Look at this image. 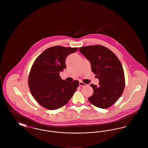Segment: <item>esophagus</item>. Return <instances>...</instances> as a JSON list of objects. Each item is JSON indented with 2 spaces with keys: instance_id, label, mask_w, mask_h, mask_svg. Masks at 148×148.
<instances>
[{
  "instance_id": "34e87169",
  "label": "esophagus",
  "mask_w": 148,
  "mask_h": 148,
  "mask_svg": "<svg viewBox=\"0 0 148 148\" xmlns=\"http://www.w3.org/2000/svg\"><path fill=\"white\" fill-rule=\"evenodd\" d=\"M85 85H86V84H85L83 82H79V86H85Z\"/></svg>"
}]
</instances>
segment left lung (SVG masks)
Masks as SVG:
<instances>
[{
  "mask_svg": "<svg viewBox=\"0 0 148 148\" xmlns=\"http://www.w3.org/2000/svg\"><path fill=\"white\" fill-rule=\"evenodd\" d=\"M79 49L89 60L92 71L99 79V86L90 85L94 92L89 101L101 109L111 106L122 95L125 84L119 59L112 51L100 45L82 47Z\"/></svg>",
  "mask_w": 148,
  "mask_h": 148,
  "instance_id": "obj_1",
  "label": "left lung"
}]
</instances>
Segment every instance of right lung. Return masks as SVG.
<instances>
[{"label":"right lung","instance_id":"add662e5","mask_svg":"<svg viewBox=\"0 0 148 148\" xmlns=\"http://www.w3.org/2000/svg\"><path fill=\"white\" fill-rule=\"evenodd\" d=\"M77 48L55 46L36 58L30 71L28 85L35 100L44 108L56 110L65 106L76 91L79 82H67L59 75L66 68L65 60Z\"/></svg>","mask_w":148,"mask_h":148}]
</instances>
